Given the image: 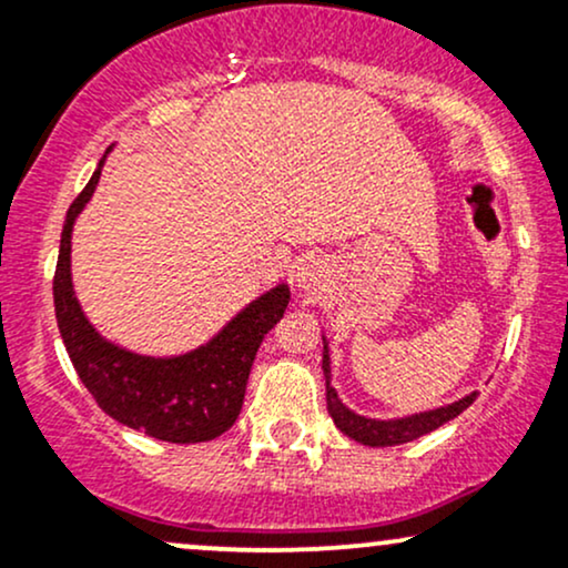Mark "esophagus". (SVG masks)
Instances as JSON below:
<instances>
[{
  "label": "esophagus",
  "instance_id": "34e87169",
  "mask_svg": "<svg viewBox=\"0 0 568 568\" xmlns=\"http://www.w3.org/2000/svg\"><path fill=\"white\" fill-rule=\"evenodd\" d=\"M296 283H298V288H304V291H312L317 285V266L315 264H302V270L296 272Z\"/></svg>",
  "mask_w": 568,
  "mask_h": 568
}]
</instances>
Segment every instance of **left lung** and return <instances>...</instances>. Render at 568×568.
<instances>
[{"label": "left lung", "mask_w": 568, "mask_h": 568, "mask_svg": "<svg viewBox=\"0 0 568 568\" xmlns=\"http://www.w3.org/2000/svg\"><path fill=\"white\" fill-rule=\"evenodd\" d=\"M323 371H325V400H328L331 419L336 422V427L342 429L344 435H349L352 440L363 443V446H400V443L422 438V435L433 433V429H438L440 425H446V422H452L454 416H459L462 410L473 406V400L478 397V393H473L446 408H435V410H427V414L406 416V419H395V422H376V419H366V416L352 414L347 406H342L336 389L331 387L328 347H325V355H323Z\"/></svg>", "instance_id": "8db88e82"}]
</instances>
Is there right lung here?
<instances>
[{"mask_svg":"<svg viewBox=\"0 0 568 568\" xmlns=\"http://www.w3.org/2000/svg\"><path fill=\"white\" fill-rule=\"evenodd\" d=\"M101 165L80 197L71 202L61 230V251L53 277L58 328L77 376L112 419L152 438L168 443L219 438L240 416L253 357L262 338L283 317L291 293L285 285L264 293L245 306L213 342L184 357L154 361L109 344L84 321L69 275L71 224L93 194Z\"/></svg>","mask_w":568,"mask_h":568,"instance_id":"add662e5","label":"right lung"}]
</instances>
